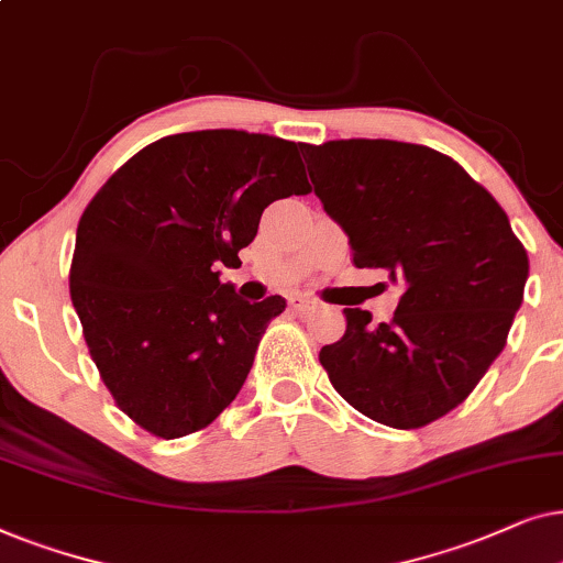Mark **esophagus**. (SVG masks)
<instances>
[{"label": "esophagus", "mask_w": 563, "mask_h": 563, "mask_svg": "<svg viewBox=\"0 0 563 563\" xmlns=\"http://www.w3.org/2000/svg\"><path fill=\"white\" fill-rule=\"evenodd\" d=\"M288 306L290 309H294L296 313H306V311H313L317 309V301H313V298H306V296H290L288 298Z\"/></svg>", "instance_id": "1"}]
</instances>
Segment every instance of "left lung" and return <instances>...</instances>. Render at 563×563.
<instances>
[{"instance_id":"obj_1","label":"left lung","mask_w":563,"mask_h":563,"mask_svg":"<svg viewBox=\"0 0 563 563\" xmlns=\"http://www.w3.org/2000/svg\"><path fill=\"white\" fill-rule=\"evenodd\" d=\"M301 152L355 267L386 269L401 288L380 324L344 309L347 329L319 363L336 394L380 424L417 430L445 417L505 350L526 246L492 192L430 146L350 139Z\"/></svg>"}]
</instances>
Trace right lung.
<instances>
[{
	"label": "right lung",
	"instance_id": "right-lung-1",
	"mask_svg": "<svg viewBox=\"0 0 563 563\" xmlns=\"http://www.w3.org/2000/svg\"><path fill=\"white\" fill-rule=\"evenodd\" d=\"M301 144L244 131L164 136L81 213L69 294L118 409L154 438L203 430L236 399L286 298L219 280L273 200L311 192Z\"/></svg>",
	"mask_w": 563,
	"mask_h": 563
}]
</instances>
